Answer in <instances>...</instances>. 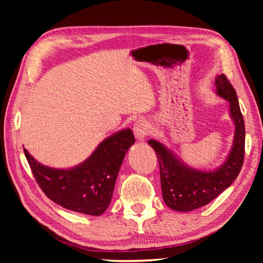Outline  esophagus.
Wrapping results in <instances>:
<instances>
[{
  "label": "esophagus",
  "instance_id": "34e87169",
  "mask_svg": "<svg viewBox=\"0 0 263 263\" xmlns=\"http://www.w3.org/2000/svg\"><path fill=\"white\" fill-rule=\"evenodd\" d=\"M134 134H135V137H136L138 140H144L149 134V128H148L147 123L145 121H141V119H139V121L135 123L134 124Z\"/></svg>",
  "mask_w": 263,
  "mask_h": 263
}]
</instances>
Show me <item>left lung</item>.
<instances>
[{"label": "left lung", "mask_w": 263, "mask_h": 263, "mask_svg": "<svg viewBox=\"0 0 263 263\" xmlns=\"http://www.w3.org/2000/svg\"><path fill=\"white\" fill-rule=\"evenodd\" d=\"M216 93L229 102L235 123L234 145L226 161L215 171H200L182 163L161 142L150 139L160 168L162 197L171 210L190 212L208 205L225 191L239 174L245 158V121L236 91L225 74L215 80Z\"/></svg>", "instance_id": "1"}]
</instances>
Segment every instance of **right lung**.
Here are the masks:
<instances>
[{"mask_svg":"<svg viewBox=\"0 0 263 263\" xmlns=\"http://www.w3.org/2000/svg\"><path fill=\"white\" fill-rule=\"evenodd\" d=\"M135 142L127 128L103 140L84 162L60 170L43 165L24 149L36 182L46 196L67 210L99 216L108 208L127 150Z\"/></svg>","mask_w":263,"mask_h":263,"instance_id":"1","label":"right lung"}]
</instances>
